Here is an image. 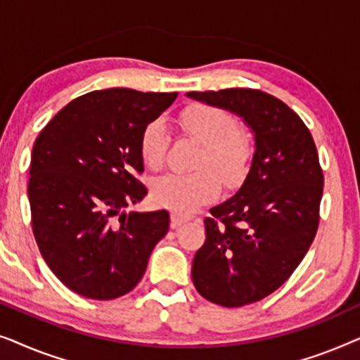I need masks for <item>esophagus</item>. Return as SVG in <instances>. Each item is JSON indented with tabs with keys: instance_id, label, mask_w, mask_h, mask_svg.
Masks as SVG:
<instances>
[{
	"instance_id": "obj_1",
	"label": "esophagus",
	"mask_w": 360,
	"mask_h": 360,
	"mask_svg": "<svg viewBox=\"0 0 360 360\" xmlns=\"http://www.w3.org/2000/svg\"><path fill=\"white\" fill-rule=\"evenodd\" d=\"M188 219H191V214L180 213V211H172V213H170V226H172V228H179L180 224L186 223Z\"/></svg>"
}]
</instances>
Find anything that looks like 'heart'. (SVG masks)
<instances>
[{
	"label": "heart",
	"instance_id": "b5f03b06",
	"mask_svg": "<svg viewBox=\"0 0 360 360\" xmlns=\"http://www.w3.org/2000/svg\"><path fill=\"white\" fill-rule=\"evenodd\" d=\"M179 124L185 134L203 146L195 174H164L152 181V200L164 208L188 213L196 206L218 198L221 184L238 185L248 174L252 159L250 137L236 124L228 111L210 105H193L181 111ZM169 146V132L162 120L144 127L141 134L142 162L160 169Z\"/></svg>",
	"mask_w": 360,
	"mask_h": 360
}]
</instances>
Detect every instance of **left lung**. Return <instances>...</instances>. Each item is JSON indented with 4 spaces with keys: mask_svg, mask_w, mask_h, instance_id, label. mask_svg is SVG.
Listing matches in <instances>:
<instances>
[{
    "mask_svg": "<svg viewBox=\"0 0 360 360\" xmlns=\"http://www.w3.org/2000/svg\"><path fill=\"white\" fill-rule=\"evenodd\" d=\"M186 96L239 116L254 136L248 175L229 200L210 210L206 240L191 265L201 297L244 307L285 283L316 236L324 184L316 146L297 112L264 91Z\"/></svg>",
    "mask_w": 360,
    "mask_h": 360,
    "instance_id": "obj_1",
    "label": "left lung"
}]
</instances>
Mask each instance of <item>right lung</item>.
<instances>
[{
  "label": "right lung",
  "mask_w": 360,
  "mask_h": 360,
  "mask_svg": "<svg viewBox=\"0 0 360 360\" xmlns=\"http://www.w3.org/2000/svg\"><path fill=\"white\" fill-rule=\"evenodd\" d=\"M176 93L110 88L86 93L52 117L34 142L27 196L44 260L82 297L112 300L141 282L169 211H129L147 188L141 134Z\"/></svg>",
  "instance_id": "right-lung-1"
}]
</instances>
